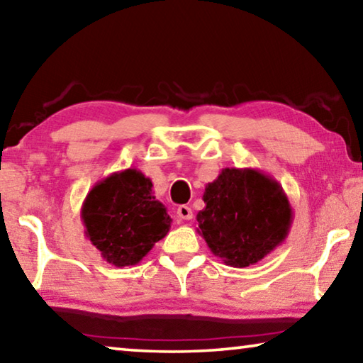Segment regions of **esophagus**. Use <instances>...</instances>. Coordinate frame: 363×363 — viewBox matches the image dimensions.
<instances>
[{
  "label": "esophagus",
  "instance_id": "esophagus-1",
  "mask_svg": "<svg viewBox=\"0 0 363 363\" xmlns=\"http://www.w3.org/2000/svg\"><path fill=\"white\" fill-rule=\"evenodd\" d=\"M177 216H179L184 220H190V219L194 218L192 208L187 206V205H181L179 208H177Z\"/></svg>",
  "mask_w": 363,
  "mask_h": 363
}]
</instances>
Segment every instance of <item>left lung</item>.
Segmentation results:
<instances>
[{
	"instance_id": "8db88e82",
	"label": "left lung",
	"mask_w": 363,
	"mask_h": 363,
	"mask_svg": "<svg viewBox=\"0 0 363 363\" xmlns=\"http://www.w3.org/2000/svg\"><path fill=\"white\" fill-rule=\"evenodd\" d=\"M196 232L227 266L248 267L280 247L293 223L285 190L255 168H224L203 194Z\"/></svg>"
}]
</instances>
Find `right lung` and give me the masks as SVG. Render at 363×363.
<instances>
[{
    "label": "right lung",
    "instance_id": "1",
    "mask_svg": "<svg viewBox=\"0 0 363 363\" xmlns=\"http://www.w3.org/2000/svg\"><path fill=\"white\" fill-rule=\"evenodd\" d=\"M139 169L116 171L89 190L82 206L84 235L115 267L136 266L169 232L173 219Z\"/></svg>",
    "mask_w": 363,
    "mask_h": 363
}]
</instances>
